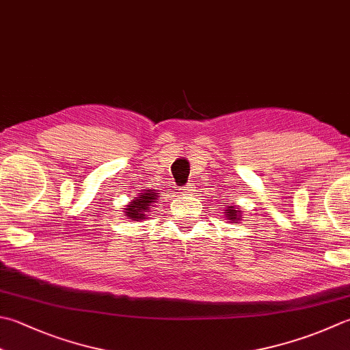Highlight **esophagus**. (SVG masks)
Instances as JSON below:
<instances>
[{"label":"esophagus","mask_w":350,"mask_h":350,"mask_svg":"<svg viewBox=\"0 0 350 350\" xmlns=\"http://www.w3.org/2000/svg\"><path fill=\"white\" fill-rule=\"evenodd\" d=\"M191 191H194V187L191 183H188L187 187H183V193H191Z\"/></svg>","instance_id":"1"}]
</instances>
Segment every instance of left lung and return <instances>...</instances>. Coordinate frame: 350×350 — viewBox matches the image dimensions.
Returning a JSON list of instances; mask_svg holds the SVG:
<instances>
[{
    "label": "left lung",
    "mask_w": 350,
    "mask_h": 350,
    "mask_svg": "<svg viewBox=\"0 0 350 350\" xmlns=\"http://www.w3.org/2000/svg\"><path fill=\"white\" fill-rule=\"evenodd\" d=\"M241 215H243L241 209L234 206V204H230L229 206V203H226V218H228V220H230V221L241 220Z\"/></svg>",
    "instance_id": "obj_1"
}]
</instances>
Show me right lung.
Listing matches in <instances>:
<instances>
[{"instance_id":"1","label":"right lung","mask_w":350,"mask_h":350,"mask_svg":"<svg viewBox=\"0 0 350 350\" xmlns=\"http://www.w3.org/2000/svg\"><path fill=\"white\" fill-rule=\"evenodd\" d=\"M156 200H159V196L153 189H147L146 193H139L138 197H133V200L124 208V215L129 220L139 221L147 215L150 206L156 203Z\"/></svg>"}]
</instances>
